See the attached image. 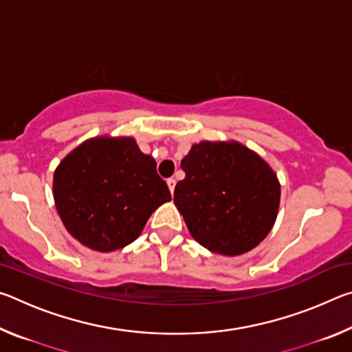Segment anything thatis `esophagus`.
<instances>
[{
	"label": "esophagus",
	"instance_id": "1",
	"mask_svg": "<svg viewBox=\"0 0 352 352\" xmlns=\"http://www.w3.org/2000/svg\"><path fill=\"white\" fill-rule=\"evenodd\" d=\"M166 183H168V186H169V190H170V194H174V189H175V180H174V178H168V182H166Z\"/></svg>",
	"mask_w": 352,
	"mask_h": 352
}]
</instances>
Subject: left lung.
<instances>
[{"label": "left lung", "mask_w": 352, "mask_h": 352, "mask_svg": "<svg viewBox=\"0 0 352 352\" xmlns=\"http://www.w3.org/2000/svg\"><path fill=\"white\" fill-rule=\"evenodd\" d=\"M174 204L189 233L212 253L253 250L275 223L281 188L270 166L239 142L201 141L182 160Z\"/></svg>", "instance_id": "8db88e82"}]
</instances>
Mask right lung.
Masks as SVG:
<instances>
[{
    "mask_svg": "<svg viewBox=\"0 0 352 352\" xmlns=\"http://www.w3.org/2000/svg\"><path fill=\"white\" fill-rule=\"evenodd\" d=\"M54 200L71 236L88 248L113 252L141 234L170 192L157 163L133 138H93L54 172Z\"/></svg>",
    "mask_w": 352,
    "mask_h": 352,
    "instance_id": "1",
    "label": "right lung"
}]
</instances>
